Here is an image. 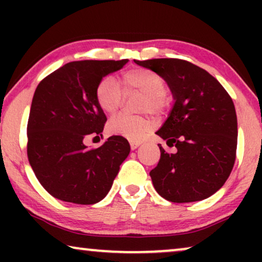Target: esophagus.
<instances>
[{
	"label": "esophagus",
	"instance_id": "34e87169",
	"mask_svg": "<svg viewBox=\"0 0 262 262\" xmlns=\"http://www.w3.org/2000/svg\"><path fill=\"white\" fill-rule=\"evenodd\" d=\"M142 143L141 142H138V141H130V146H131V149L132 150H135V149H137L139 145H141Z\"/></svg>",
	"mask_w": 262,
	"mask_h": 262
}]
</instances>
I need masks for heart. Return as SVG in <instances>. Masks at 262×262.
<instances>
[{
    "label": "heart",
    "instance_id": "heart-1",
    "mask_svg": "<svg viewBox=\"0 0 262 262\" xmlns=\"http://www.w3.org/2000/svg\"><path fill=\"white\" fill-rule=\"evenodd\" d=\"M124 93L138 92L142 96L138 101L139 111L159 113L167 106L166 82L159 74L144 69L125 71L120 77ZM123 93L112 77L106 76L99 81L95 88V100L102 112L113 114L119 108ZM152 127V121L146 117L119 114L107 124L110 135L123 136L128 139H139Z\"/></svg>",
    "mask_w": 262,
    "mask_h": 262
}]
</instances>
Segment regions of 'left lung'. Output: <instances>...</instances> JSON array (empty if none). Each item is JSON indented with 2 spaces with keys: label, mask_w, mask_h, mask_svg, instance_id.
<instances>
[{
  "label": "left lung",
  "mask_w": 262,
  "mask_h": 262,
  "mask_svg": "<svg viewBox=\"0 0 262 262\" xmlns=\"http://www.w3.org/2000/svg\"><path fill=\"white\" fill-rule=\"evenodd\" d=\"M135 63L162 76L174 99L156 135L177 152L159 145V164L150 171L154 187L171 203L209 198L225 184L235 163L237 117L230 95L212 75L186 60Z\"/></svg>",
  "instance_id": "1"
}]
</instances>
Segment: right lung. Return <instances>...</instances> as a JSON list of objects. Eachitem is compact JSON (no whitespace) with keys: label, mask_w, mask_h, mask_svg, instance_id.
Wrapping results in <instances>:
<instances>
[{"label":"right lung","mask_w":262,"mask_h":262,"mask_svg":"<svg viewBox=\"0 0 262 262\" xmlns=\"http://www.w3.org/2000/svg\"><path fill=\"white\" fill-rule=\"evenodd\" d=\"M127 62L67 63L35 89L27 124V156L39 182L55 198L92 205L112 187L130 154L127 139L112 136L98 149L83 142L89 136H102L107 120L96 103V85Z\"/></svg>","instance_id":"add662e5"}]
</instances>
